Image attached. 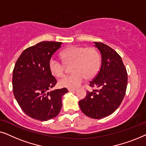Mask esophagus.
<instances>
[{
	"label": "esophagus",
	"instance_id": "esophagus-1",
	"mask_svg": "<svg viewBox=\"0 0 146 146\" xmlns=\"http://www.w3.org/2000/svg\"><path fill=\"white\" fill-rule=\"evenodd\" d=\"M68 91H69V92H76V89H72V88H69V89H68Z\"/></svg>",
	"mask_w": 146,
	"mask_h": 146
}]
</instances>
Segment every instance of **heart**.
Instances as JSON below:
<instances>
[{"label": "heart", "instance_id": "1", "mask_svg": "<svg viewBox=\"0 0 146 146\" xmlns=\"http://www.w3.org/2000/svg\"><path fill=\"white\" fill-rule=\"evenodd\" d=\"M61 56L66 64H72V74L59 80L62 87L76 88L82 82L84 78H91L96 74L100 66V56L97 50L93 47L74 46L64 50ZM52 74L57 77L64 74V64L56 58H52L49 63Z\"/></svg>", "mask_w": 146, "mask_h": 146}]
</instances>
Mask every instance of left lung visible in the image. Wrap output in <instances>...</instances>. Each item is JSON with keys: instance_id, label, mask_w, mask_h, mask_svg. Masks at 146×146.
<instances>
[{"instance_id": "8db88e82", "label": "left lung", "mask_w": 146, "mask_h": 146, "mask_svg": "<svg viewBox=\"0 0 146 146\" xmlns=\"http://www.w3.org/2000/svg\"><path fill=\"white\" fill-rule=\"evenodd\" d=\"M101 53L100 69L90 82V86L97 88L79 101L81 110L94 119L111 115L121 104L127 84V74L120 56L108 46L94 42Z\"/></svg>"}]
</instances>
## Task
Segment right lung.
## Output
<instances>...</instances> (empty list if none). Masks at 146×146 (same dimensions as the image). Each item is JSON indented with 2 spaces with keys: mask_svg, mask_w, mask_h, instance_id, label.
<instances>
[{
  "mask_svg": "<svg viewBox=\"0 0 146 146\" xmlns=\"http://www.w3.org/2000/svg\"><path fill=\"white\" fill-rule=\"evenodd\" d=\"M58 42H41L25 49L13 70V94L27 115L40 121L56 117L62 108V98L66 88L50 90L56 84L49 63L61 47Z\"/></svg>",
  "mask_w": 146,
  "mask_h": 146,
  "instance_id": "obj_1",
  "label": "right lung"
}]
</instances>
